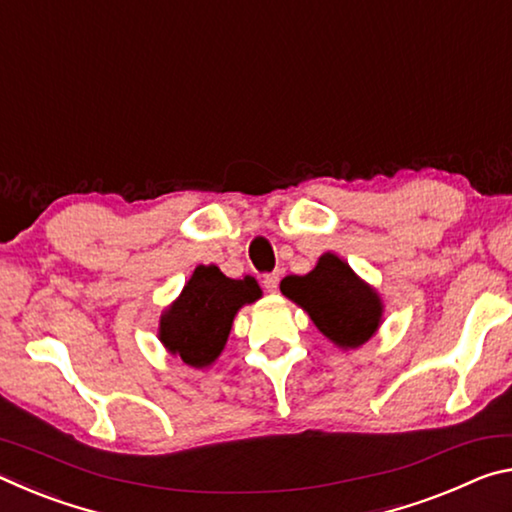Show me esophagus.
Wrapping results in <instances>:
<instances>
[{"label":"esophagus","mask_w":512,"mask_h":512,"mask_svg":"<svg viewBox=\"0 0 512 512\" xmlns=\"http://www.w3.org/2000/svg\"><path fill=\"white\" fill-rule=\"evenodd\" d=\"M277 287H280V273H268L264 275V289L268 293H275Z\"/></svg>","instance_id":"obj_1"}]
</instances>
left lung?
I'll use <instances>...</instances> for the list:
<instances>
[{"label": "left lung", "instance_id": "8db88e82", "mask_svg": "<svg viewBox=\"0 0 512 512\" xmlns=\"http://www.w3.org/2000/svg\"><path fill=\"white\" fill-rule=\"evenodd\" d=\"M280 291L305 309L320 332L343 350L359 348L379 329L384 311L379 293L334 253L320 257L307 275L284 277Z\"/></svg>", "mask_w": 512, "mask_h": 512}]
</instances>
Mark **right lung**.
Masks as SVG:
<instances>
[{
  "label": "right lung",
  "mask_w": 512,
  "mask_h": 512,
  "mask_svg": "<svg viewBox=\"0 0 512 512\" xmlns=\"http://www.w3.org/2000/svg\"><path fill=\"white\" fill-rule=\"evenodd\" d=\"M262 298L255 277L230 280L219 266H196L178 300L160 318V341L187 366L205 368L228 341L237 311Z\"/></svg>",
  "instance_id": "obj_1"
}]
</instances>
